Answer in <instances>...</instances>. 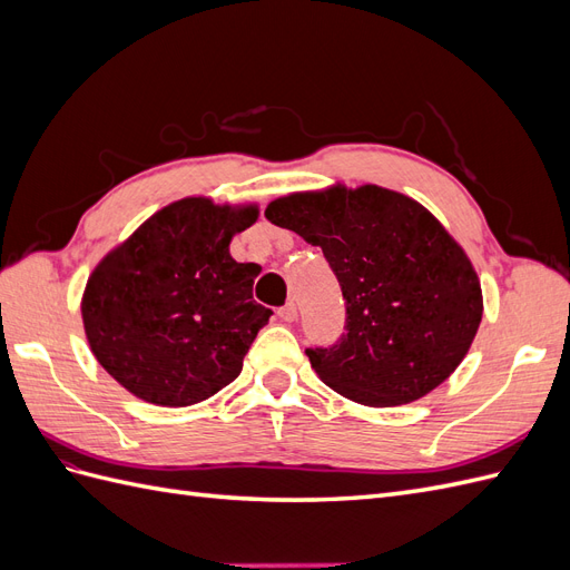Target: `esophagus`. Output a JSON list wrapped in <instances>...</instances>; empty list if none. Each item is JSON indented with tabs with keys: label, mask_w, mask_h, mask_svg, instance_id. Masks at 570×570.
Here are the masks:
<instances>
[{
	"label": "esophagus",
	"mask_w": 570,
	"mask_h": 570,
	"mask_svg": "<svg viewBox=\"0 0 570 570\" xmlns=\"http://www.w3.org/2000/svg\"><path fill=\"white\" fill-rule=\"evenodd\" d=\"M278 316H281L285 323H292V321L297 318V304L287 302L285 306H281V308H278Z\"/></svg>",
	"instance_id": "1"
}]
</instances>
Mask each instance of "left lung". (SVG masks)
I'll return each mask as SVG.
<instances>
[{
  "label": "left lung",
  "instance_id": "8db88e82",
  "mask_svg": "<svg viewBox=\"0 0 570 570\" xmlns=\"http://www.w3.org/2000/svg\"><path fill=\"white\" fill-rule=\"evenodd\" d=\"M266 218L321 247L342 287L347 333L306 350L327 387L364 406H402L456 371L478 333L482 289L425 206L377 185H333L273 199Z\"/></svg>",
  "mask_w": 570,
  "mask_h": 570
}]
</instances>
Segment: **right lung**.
<instances>
[{
    "label": "right lung",
    "mask_w": 570,
    "mask_h": 570,
    "mask_svg": "<svg viewBox=\"0 0 570 570\" xmlns=\"http://www.w3.org/2000/svg\"><path fill=\"white\" fill-rule=\"evenodd\" d=\"M256 218L258 204L185 197L95 266L82 325L118 385L149 404L189 406L235 381L273 314L252 297L262 268L230 256V239Z\"/></svg>",
    "instance_id": "add662e5"
}]
</instances>
